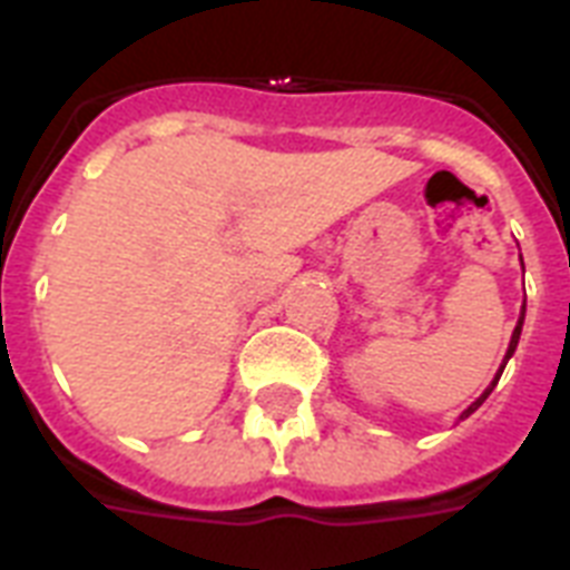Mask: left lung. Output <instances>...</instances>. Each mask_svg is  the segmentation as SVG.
Segmentation results:
<instances>
[{
	"label": "left lung",
	"instance_id": "8db88e82",
	"mask_svg": "<svg viewBox=\"0 0 570 570\" xmlns=\"http://www.w3.org/2000/svg\"><path fill=\"white\" fill-rule=\"evenodd\" d=\"M523 313H527V302H523L521 320H518V325H514V331H512V340H509V352H505V361H503V366H500V373H497V375H494V381H491V384H488V387H485V393H482V396H479L476 402H473V405H470L468 411H464V414H461V420H464V416H470V414H473V411H476V407L482 405V402H485L488 396H491V390L497 387V381H500V375H503L505 364H509V357L514 355V348H518V340H521V328H523Z\"/></svg>",
	"mask_w": 570,
	"mask_h": 570
}]
</instances>
